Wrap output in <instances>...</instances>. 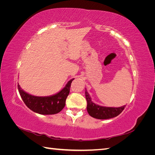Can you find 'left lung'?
I'll use <instances>...</instances> for the list:
<instances>
[{
    "mask_svg": "<svg viewBox=\"0 0 155 155\" xmlns=\"http://www.w3.org/2000/svg\"><path fill=\"white\" fill-rule=\"evenodd\" d=\"M85 97L87 101V110L91 116L100 120H105L118 116L125 109V105L120 107H107L96 105L92 100L89 94L85 91Z\"/></svg>",
    "mask_w": 155,
    "mask_h": 155,
    "instance_id": "8db88e82",
    "label": "left lung"
}]
</instances>
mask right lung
I'll use <instances>...</instances> for the list:
<instances>
[{
    "mask_svg": "<svg viewBox=\"0 0 155 155\" xmlns=\"http://www.w3.org/2000/svg\"><path fill=\"white\" fill-rule=\"evenodd\" d=\"M70 80L61 91L50 96H35L26 92L18 84V90L23 101L30 110L40 114H55L59 112L65 106V101L70 92L71 83Z\"/></svg>",
    "mask_w": 155,
    "mask_h": 155,
    "instance_id": "right-lung-1",
    "label": "right lung"
}]
</instances>
